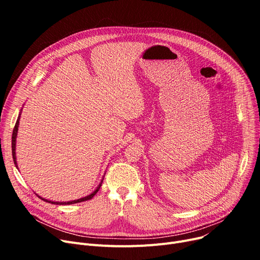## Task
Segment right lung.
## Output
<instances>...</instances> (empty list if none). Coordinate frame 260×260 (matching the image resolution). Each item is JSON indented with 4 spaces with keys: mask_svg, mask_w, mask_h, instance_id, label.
Returning <instances> with one entry per match:
<instances>
[{
    "mask_svg": "<svg viewBox=\"0 0 260 260\" xmlns=\"http://www.w3.org/2000/svg\"><path fill=\"white\" fill-rule=\"evenodd\" d=\"M21 115V114H20ZM20 115H19V117H18V120H17V122H16V125H15V127H13V131H12V138H11V149H12V158H13V162H15V165H16V167H17V169H18V166H17V160H16V140H17V135H18V127H19V120H20ZM103 181V180H102ZM102 181H101V183L98 185V187L95 188L93 192L90 194V195H88V196H86V197H83V198H80V199H77V200H73V201H68V202H54V201H49V200H46V199H44V198H42V197H40V196H38L39 198H41L42 200H44V201H46V202H49V203H52V204H74V203H78V202H82V201H86V200H89V199H91L95 194L98 193V190L100 189V187H101V184H102Z\"/></svg>",
    "mask_w": 260,
    "mask_h": 260,
    "instance_id": "1",
    "label": "right lung"
}]
</instances>
